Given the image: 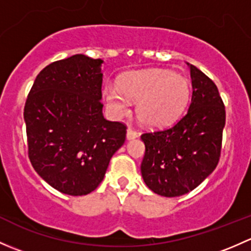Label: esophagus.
<instances>
[{
    "label": "esophagus",
    "instance_id": "esophagus-1",
    "mask_svg": "<svg viewBox=\"0 0 251 251\" xmlns=\"http://www.w3.org/2000/svg\"><path fill=\"white\" fill-rule=\"evenodd\" d=\"M126 137H127V140H133V138L138 137V132L135 130V128L128 127L127 132H126Z\"/></svg>",
    "mask_w": 251,
    "mask_h": 251
}]
</instances>
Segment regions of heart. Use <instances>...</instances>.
Listing matches in <instances>:
<instances>
[{
  "instance_id": "1",
  "label": "heart",
  "mask_w": 251,
  "mask_h": 251,
  "mask_svg": "<svg viewBox=\"0 0 251 251\" xmlns=\"http://www.w3.org/2000/svg\"><path fill=\"white\" fill-rule=\"evenodd\" d=\"M104 98L114 115H125L130 100H138L137 118L149 127L171 125L182 115L191 97L189 81L165 69H149L125 75L119 85H105Z\"/></svg>"
}]
</instances>
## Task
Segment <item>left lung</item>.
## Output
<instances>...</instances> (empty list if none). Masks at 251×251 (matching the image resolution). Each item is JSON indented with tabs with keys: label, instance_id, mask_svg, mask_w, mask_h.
<instances>
[{
	"label": "left lung",
	"instance_id": "8db88e82",
	"mask_svg": "<svg viewBox=\"0 0 251 251\" xmlns=\"http://www.w3.org/2000/svg\"><path fill=\"white\" fill-rule=\"evenodd\" d=\"M189 68L193 93L188 111L171 127L141 136L146 146L142 177L149 189L163 197L193 191L221 156L225 104L214 81L194 65Z\"/></svg>",
	"mask_w": 251,
	"mask_h": 251
}]
</instances>
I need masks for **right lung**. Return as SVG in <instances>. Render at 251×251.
I'll use <instances>...</instances> for the list:
<instances>
[{
  "label": "right lung",
  "mask_w": 251,
  "mask_h": 251,
  "mask_svg": "<svg viewBox=\"0 0 251 251\" xmlns=\"http://www.w3.org/2000/svg\"><path fill=\"white\" fill-rule=\"evenodd\" d=\"M102 63L83 54L50 63L25 102L30 163L50 186L69 196L95 191L126 140L125 124L102 114Z\"/></svg>",
  "instance_id": "obj_1"
}]
</instances>
